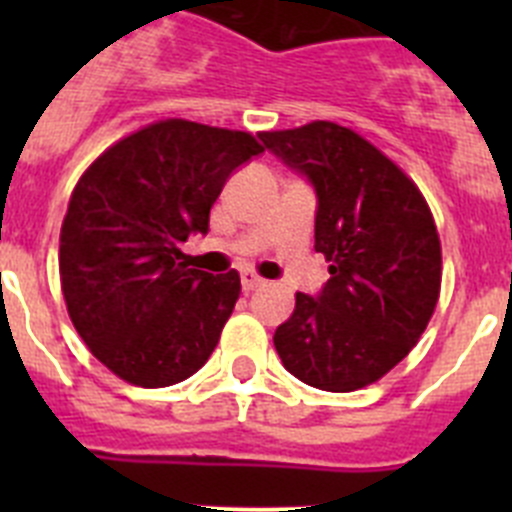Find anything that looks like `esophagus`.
Instances as JSON below:
<instances>
[{
  "label": "esophagus",
  "mask_w": 512,
  "mask_h": 512,
  "mask_svg": "<svg viewBox=\"0 0 512 512\" xmlns=\"http://www.w3.org/2000/svg\"><path fill=\"white\" fill-rule=\"evenodd\" d=\"M241 284H243V292H253V289H259V287H264L266 284V279H261L259 274H253V271H243L241 274Z\"/></svg>",
  "instance_id": "34e87169"
}]
</instances>
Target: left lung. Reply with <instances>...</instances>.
<instances>
[{
    "mask_svg": "<svg viewBox=\"0 0 512 512\" xmlns=\"http://www.w3.org/2000/svg\"><path fill=\"white\" fill-rule=\"evenodd\" d=\"M318 194L315 251L330 279L320 297L297 292L274 333L284 369L328 392H354L400 364L441 295L433 212L392 158L338 122L259 133Z\"/></svg>",
    "mask_w": 512,
    "mask_h": 512,
    "instance_id": "1",
    "label": "left lung"
}]
</instances>
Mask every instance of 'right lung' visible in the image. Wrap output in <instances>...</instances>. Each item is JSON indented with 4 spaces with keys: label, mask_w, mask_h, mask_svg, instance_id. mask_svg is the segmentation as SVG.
Here are the masks:
<instances>
[{
    "label": "right lung",
    "mask_w": 512,
    "mask_h": 512,
    "mask_svg": "<svg viewBox=\"0 0 512 512\" xmlns=\"http://www.w3.org/2000/svg\"><path fill=\"white\" fill-rule=\"evenodd\" d=\"M264 146L251 133L169 117L89 164L61 225L58 271L76 333L135 387L192 377L215 351L241 277L189 269L179 243L207 233L223 184Z\"/></svg>",
    "instance_id": "right-lung-1"
}]
</instances>
